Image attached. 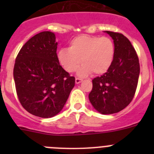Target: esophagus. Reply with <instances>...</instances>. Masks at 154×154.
<instances>
[{
    "mask_svg": "<svg viewBox=\"0 0 154 154\" xmlns=\"http://www.w3.org/2000/svg\"><path fill=\"white\" fill-rule=\"evenodd\" d=\"M82 82V79H80L79 78H76L75 79V84H79Z\"/></svg>",
    "mask_w": 154,
    "mask_h": 154,
    "instance_id": "34e87169",
    "label": "esophagus"
}]
</instances>
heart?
<instances>
[{
  "mask_svg": "<svg viewBox=\"0 0 154 154\" xmlns=\"http://www.w3.org/2000/svg\"><path fill=\"white\" fill-rule=\"evenodd\" d=\"M114 55L115 46L109 38L82 35L71 41L69 49L59 50L57 58L68 72H75L81 62L82 65L77 75L83 78L92 72L96 75L106 72L112 65Z\"/></svg>",
  "mask_w": 154,
  "mask_h": 154,
  "instance_id": "obj_1",
  "label": "heart"
}]
</instances>
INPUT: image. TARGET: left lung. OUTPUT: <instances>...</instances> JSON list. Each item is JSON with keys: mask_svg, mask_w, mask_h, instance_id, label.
Here are the masks:
<instances>
[{"mask_svg": "<svg viewBox=\"0 0 154 154\" xmlns=\"http://www.w3.org/2000/svg\"><path fill=\"white\" fill-rule=\"evenodd\" d=\"M113 40L115 55L106 72L92 80L89 99L99 113L112 114L132 101L140 75L139 58L129 39L122 34L105 31Z\"/></svg>", "mask_w": 154, "mask_h": 154, "instance_id": "left-lung-1", "label": "left lung"}]
</instances>
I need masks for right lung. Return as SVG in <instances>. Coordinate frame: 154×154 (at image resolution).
<instances>
[{
  "label": "right lung",
  "instance_id": "right-lung-1",
  "mask_svg": "<svg viewBox=\"0 0 154 154\" xmlns=\"http://www.w3.org/2000/svg\"><path fill=\"white\" fill-rule=\"evenodd\" d=\"M55 33L42 31L30 38L19 51L14 79L21 106L31 114L51 118L62 111L75 77L59 65Z\"/></svg>",
  "mask_w": 154,
  "mask_h": 154
}]
</instances>
